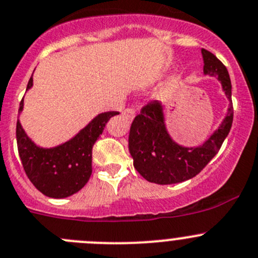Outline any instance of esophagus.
Instances as JSON below:
<instances>
[{"label":"esophagus","mask_w":258,"mask_h":258,"mask_svg":"<svg viewBox=\"0 0 258 258\" xmlns=\"http://www.w3.org/2000/svg\"><path fill=\"white\" fill-rule=\"evenodd\" d=\"M134 115H136V111H134V109H132V107H127V109H125L124 111H122V116L125 117L126 120H133Z\"/></svg>","instance_id":"esophagus-1"}]
</instances>
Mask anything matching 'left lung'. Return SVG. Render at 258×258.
<instances>
[{"mask_svg": "<svg viewBox=\"0 0 258 258\" xmlns=\"http://www.w3.org/2000/svg\"><path fill=\"white\" fill-rule=\"evenodd\" d=\"M204 75L217 77L227 96V115L217 131L199 147H183L171 138L164 121V106L149 102L132 122L129 152L134 168L147 181L171 185L195 177L213 159L229 134L233 122L232 83L225 66L207 49H201Z\"/></svg>", "mask_w": 258, "mask_h": 258, "instance_id": "left-lung-1", "label": "left lung"}]
</instances>
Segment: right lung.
<instances>
[{
  "mask_svg": "<svg viewBox=\"0 0 258 258\" xmlns=\"http://www.w3.org/2000/svg\"><path fill=\"white\" fill-rule=\"evenodd\" d=\"M33 87V76L26 91ZM24 109L20 102L19 114ZM117 111L101 112L81 129L73 138L57 147L43 148L31 141L17 120L16 141L19 156L29 180L48 198L63 199L78 192L92 173V147L102 134L110 117Z\"/></svg>",
  "mask_w": 258,
  "mask_h": 258,
  "instance_id": "obj_1",
  "label": "right lung"
}]
</instances>
